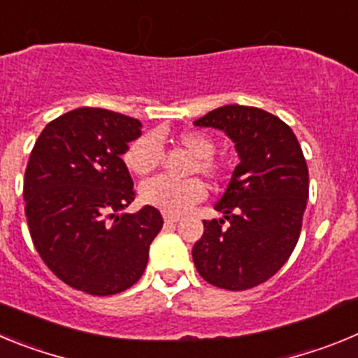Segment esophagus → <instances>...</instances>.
Instances as JSON below:
<instances>
[{"instance_id": "34e87169", "label": "esophagus", "mask_w": 358, "mask_h": 358, "mask_svg": "<svg viewBox=\"0 0 358 358\" xmlns=\"http://www.w3.org/2000/svg\"><path fill=\"white\" fill-rule=\"evenodd\" d=\"M181 220V217L179 215H170V213H164V222L166 224H176Z\"/></svg>"}]
</instances>
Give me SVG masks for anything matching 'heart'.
Listing matches in <instances>:
<instances>
[{"mask_svg":"<svg viewBox=\"0 0 358 358\" xmlns=\"http://www.w3.org/2000/svg\"><path fill=\"white\" fill-rule=\"evenodd\" d=\"M195 156L192 173H201L210 181H220L224 177V164L213 157L215 141L199 131H186L176 138ZM163 152L154 134H143L132 141L123 152V163L136 176H148L159 166ZM206 197V186L197 177L176 181L170 177H156L141 186V199L148 206H154L164 213H182Z\"/></svg>","mask_w":358,"mask_h":358,"instance_id":"b5f03b06","label":"heart"}]
</instances>
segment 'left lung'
Returning a JSON list of instances; mask_svg holds the SVG:
<instances>
[{
  "mask_svg": "<svg viewBox=\"0 0 358 358\" xmlns=\"http://www.w3.org/2000/svg\"><path fill=\"white\" fill-rule=\"evenodd\" d=\"M194 125L226 132L240 157L215 204L224 218L204 220L194 264L218 289H252L285 265L299 240L308 199L301 145L285 122L258 107H218Z\"/></svg>",
  "mask_w": 358,
  "mask_h": 358,
  "instance_id": "left-lung-1",
  "label": "left lung"
}]
</instances>
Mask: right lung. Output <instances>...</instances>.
I'll return each instance as SVG.
<instances>
[{"label": "right lung", "mask_w": 358, "mask_h": 358, "mask_svg": "<svg viewBox=\"0 0 358 358\" xmlns=\"http://www.w3.org/2000/svg\"><path fill=\"white\" fill-rule=\"evenodd\" d=\"M141 122L80 107L50 122L24 170V213L48 268L73 289L113 296L140 280L163 227L154 206L115 215L136 197L122 154Z\"/></svg>", "instance_id": "right-lung-1"}]
</instances>
